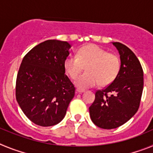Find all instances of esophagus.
<instances>
[{"label": "esophagus", "mask_w": 153, "mask_h": 153, "mask_svg": "<svg viewBox=\"0 0 153 153\" xmlns=\"http://www.w3.org/2000/svg\"><path fill=\"white\" fill-rule=\"evenodd\" d=\"M83 92H85V90H80V89H76V93H82Z\"/></svg>", "instance_id": "1"}]
</instances>
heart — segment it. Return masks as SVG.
I'll return each instance as SVG.
<instances>
[{
	"instance_id": "obj_1",
	"label": "heart",
	"mask_w": 153,
	"mask_h": 153,
	"mask_svg": "<svg viewBox=\"0 0 153 153\" xmlns=\"http://www.w3.org/2000/svg\"><path fill=\"white\" fill-rule=\"evenodd\" d=\"M86 67V73L80 75L75 83L80 89L96 85L106 86L117 79L121 69V60L115 53H108L96 44L83 46L76 56L64 60L65 71L72 79H76Z\"/></svg>"
}]
</instances>
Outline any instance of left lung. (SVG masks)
Listing matches in <instances>:
<instances>
[{
	"label": "left lung",
	"mask_w": 153,
	"mask_h": 153,
	"mask_svg": "<svg viewBox=\"0 0 153 153\" xmlns=\"http://www.w3.org/2000/svg\"><path fill=\"white\" fill-rule=\"evenodd\" d=\"M120 55L121 69L117 79L97 90L90 106L96 126L105 129L117 128L130 120L140 107L143 90V70L140 60L129 47L113 42Z\"/></svg>",
	"instance_id": "8db88e82"
}]
</instances>
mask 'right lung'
Segmentation results:
<instances>
[{"mask_svg": "<svg viewBox=\"0 0 153 153\" xmlns=\"http://www.w3.org/2000/svg\"><path fill=\"white\" fill-rule=\"evenodd\" d=\"M70 45L48 40L24 56L16 80V99L31 122L54 126L64 118L75 87L66 74L64 60Z\"/></svg>", "mask_w": 153, "mask_h": 153, "instance_id": "1", "label": "right lung"}]
</instances>
